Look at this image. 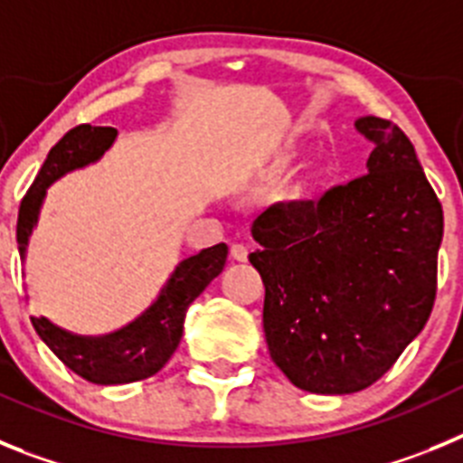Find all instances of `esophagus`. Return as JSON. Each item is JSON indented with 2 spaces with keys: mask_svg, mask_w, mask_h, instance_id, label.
I'll use <instances>...</instances> for the list:
<instances>
[{
  "mask_svg": "<svg viewBox=\"0 0 463 463\" xmlns=\"http://www.w3.org/2000/svg\"><path fill=\"white\" fill-rule=\"evenodd\" d=\"M229 255L236 261H248V248H245L243 243H234L229 248Z\"/></svg>",
  "mask_w": 463,
  "mask_h": 463,
  "instance_id": "esophagus-1",
  "label": "esophagus"
}]
</instances>
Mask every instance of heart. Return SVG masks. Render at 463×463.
Here are the masks:
<instances>
[{"label": "heart", "mask_w": 463, "mask_h": 463, "mask_svg": "<svg viewBox=\"0 0 463 463\" xmlns=\"http://www.w3.org/2000/svg\"><path fill=\"white\" fill-rule=\"evenodd\" d=\"M294 159H297V153H294V150H282V153L278 155L276 159H273L271 171H273V174H282V171L292 165ZM306 190H308V185H297V194H304Z\"/></svg>", "instance_id": "obj_1"}]
</instances>
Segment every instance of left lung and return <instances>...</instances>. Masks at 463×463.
<instances>
[{
	"label": "left lung",
	"mask_w": 463,
	"mask_h": 463,
	"mask_svg": "<svg viewBox=\"0 0 463 463\" xmlns=\"http://www.w3.org/2000/svg\"><path fill=\"white\" fill-rule=\"evenodd\" d=\"M373 143L362 178L313 203H273L252 222L264 336L298 390L353 394L383 378L436 298L443 208L399 127L354 122Z\"/></svg>",
	"instance_id": "8db88e82"
}]
</instances>
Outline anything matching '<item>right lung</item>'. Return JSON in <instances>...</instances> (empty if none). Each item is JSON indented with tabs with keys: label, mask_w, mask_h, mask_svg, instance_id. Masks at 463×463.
<instances>
[{
	"label": "right lung",
	"mask_w": 463,
	"mask_h": 463,
	"mask_svg": "<svg viewBox=\"0 0 463 463\" xmlns=\"http://www.w3.org/2000/svg\"><path fill=\"white\" fill-rule=\"evenodd\" d=\"M118 138L113 127L79 125L69 129L48 153L18 211V250L24 260L27 243L39 222L46 190L64 174L94 165ZM227 261V245L218 243L183 260L174 269L157 298L138 317L101 336H80L52 325L48 317H32L39 338L73 373L94 384H127L150 378L181 343L185 313L208 282L220 276Z\"/></svg>",
	"instance_id": "obj_1"
}]
</instances>
